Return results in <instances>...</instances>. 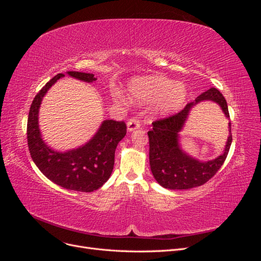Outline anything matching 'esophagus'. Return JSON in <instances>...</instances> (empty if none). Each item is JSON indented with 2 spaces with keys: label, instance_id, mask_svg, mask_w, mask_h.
Here are the masks:
<instances>
[{
  "label": "esophagus",
  "instance_id": "obj_1",
  "mask_svg": "<svg viewBox=\"0 0 261 261\" xmlns=\"http://www.w3.org/2000/svg\"><path fill=\"white\" fill-rule=\"evenodd\" d=\"M139 127H140V123L137 118H130V120L127 122V130L129 133L139 128Z\"/></svg>",
  "mask_w": 261,
  "mask_h": 261
}]
</instances>
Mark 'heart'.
<instances>
[{"instance_id":"heart-1","label":"heart","mask_w":261,"mask_h":261,"mask_svg":"<svg viewBox=\"0 0 261 261\" xmlns=\"http://www.w3.org/2000/svg\"><path fill=\"white\" fill-rule=\"evenodd\" d=\"M127 92L129 98L137 103L155 101V111L162 115L179 111L186 102L188 93L185 85L161 76L134 78L127 85ZM112 97L115 101H127L118 89L113 91Z\"/></svg>"}]
</instances>
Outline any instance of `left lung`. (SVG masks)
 Instances as JSON below:
<instances>
[{"label": "left lung", "instance_id": "left-lung-1", "mask_svg": "<svg viewBox=\"0 0 261 261\" xmlns=\"http://www.w3.org/2000/svg\"><path fill=\"white\" fill-rule=\"evenodd\" d=\"M203 101H212L219 105L225 117L230 120L226 101L218 89L210 88L201 93L195 101L175 115L155 121L148 132L149 163L152 175L162 187L168 189H188L203 185L222 167L232 144L231 122H228L226 145L223 153L216 159L200 161L186 153L179 144V132L184 128L191 110Z\"/></svg>", "mask_w": 261, "mask_h": 261}]
</instances>
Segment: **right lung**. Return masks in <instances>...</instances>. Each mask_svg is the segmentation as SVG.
<instances>
[{"instance_id": "obj_1", "label": "right lung", "mask_w": 261, "mask_h": 261, "mask_svg": "<svg viewBox=\"0 0 261 261\" xmlns=\"http://www.w3.org/2000/svg\"><path fill=\"white\" fill-rule=\"evenodd\" d=\"M85 83L97 81L93 74L67 72ZM64 74H58L37 93L29 110L27 140L31 159L44 176L69 191L90 193L99 189L111 176L117 144L126 135V124L113 120L101 123L92 138L81 147L58 151L44 143L39 128V109L45 93Z\"/></svg>"}]
</instances>
